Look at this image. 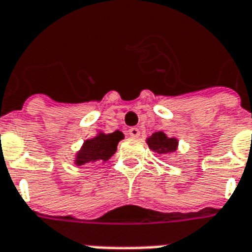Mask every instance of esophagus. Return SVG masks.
<instances>
[{"label":"esophagus","instance_id":"34e87169","mask_svg":"<svg viewBox=\"0 0 252 252\" xmlns=\"http://www.w3.org/2000/svg\"><path fill=\"white\" fill-rule=\"evenodd\" d=\"M128 134H130V136H132V138H138L140 134L139 128L138 127H130L128 128Z\"/></svg>","mask_w":252,"mask_h":252}]
</instances>
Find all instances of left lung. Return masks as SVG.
<instances>
[{
	"label": "left lung",
	"mask_w": 252,
	"mask_h": 252,
	"mask_svg": "<svg viewBox=\"0 0 252 252\" xmlns=\"http://www.w3.org/2000/svg\"><path fill=\"white\" fill-rule=\"evenodd\" d=\"M150 147L158 154L173 153L177 147V140L175 138H168L164 132L158 131L150 136L147 140Z\"/></svg>",
	"instance_id": "1"
}]
</instances>
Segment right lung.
I'll use <instances>...</instances> for the list:
<instances>
[{
	"label": "right lung",
	"instance_id": "obj_1",
	"mask_svg": "<svg viewBox=\"0 0 252 252\" xmlns=\"http://www.w3.org/2000/svg\"><path fill=\"white\" fill-rule=\"evenodd\" d=\"M124 139V134L114 131L112 134H98L95 138L88 139L81 151L76 157V164L83 165L89 161L108 160L117 151V144Z\"/></svg>",
	"mask_w": 252,
	"mask_h": 252
}]
</instances>
